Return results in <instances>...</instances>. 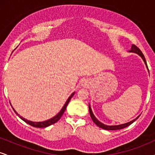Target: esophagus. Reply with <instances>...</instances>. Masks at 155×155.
I'll return each instance as SVG.
<instances>
[{"instance_id": "34e87169", "label": "esophagus", "mask_w": 155, "mask_h": 155, "mask_svg": "<svg viewBox=\"0 0 155 155\" xmlns=\"http://www.w3.org/2000/svg\"><path fill=\"white\" fill-rule=\"evenodd\" d=\"M86 84H87V83L84 81V82L83 83V86H86Z\"/></svg>"}]
</instances>
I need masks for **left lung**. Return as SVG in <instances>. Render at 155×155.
Returning a JSON list of instances; mask_svg holds the SVG:
<instances>
[{
  "label": "left lung",
  "mask_w": 155,
  "mask_h": 155,
  "mask_svg": "<svg viewBox=\"0 0 155 155\" xmlns=\"http://www.w3.org/2000/svg\"><path fill=\"white\" fill-rule=\"evenodd\" d=\"M129 52H134V53H136V54H138L140 58L143 59V61H144V63L146 65V66H147V69L149 70L148 68V66H147V61H146V59L144 58V55L143 54V53L141 52V51L140 50L139 48H138L136 47V45H134V44H133L132 47H131V49L129 51ZM89 111H90V117H91L92 121L94 122V123H95L96 125H97L98 127H100L101 128H103L104 130H120V129H123L124 127H127V126H129L130 124H131L133 123V122H134L135 121H136L137 119L139 117L138 116L137 118L135 119V120H133L132 121H130V122H127V123L125 124H119V125H106V124H103L102 122H101L100 121H98L97 120V118L94 116L93 113H92V108L90 107V104H89Z\"/></svg>",
  "instance_id": "1"
}]
</instances>
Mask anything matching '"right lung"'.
I'll return each instance as SVG.
<instances>
[{
    "label": "right lung",
    "instance_id": "add662e5",
    "mask_svg": "<svg viewBox=\"0 0 155 155\" xmlns=\"http://www.w3.org/2000/svg\"><path fill=\"white\" fill-rule=\"evenodd\" d=\"M74 93H75V92H73L71 95L70 97H69L68 98V100H67L66 102H65V105H64V106H63V107L62 108V109L60 110V111L59 112V113L58 114L56 115V116H54V117H52V118L49 119V120H47V121H44V122H32V121H29V120H25V119L23 118L22 117H21L20 115H19L18 114H17V112L15 111V108H13V110H14V111H15V113L17 114V115H18V116L19 117V118H20L21 120H22L23 121H24V122H25L26 123L29 124L30 125L33 126V127H48V126L51 125V124H54L55 122H58V121L59 120L60 118H61V117L63 116V113H64V112H65V109H66V107H67L69 101H71V97H73V96H74Z\"/></svg>",
    "mask_w": 155,
    "mask_h": 155
}]
</instances>
